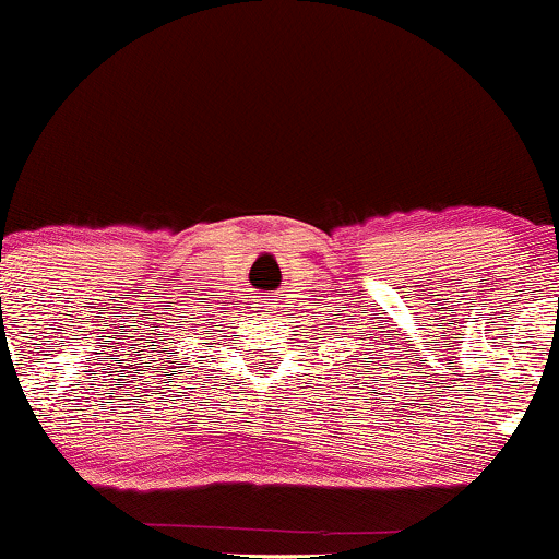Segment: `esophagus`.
Masks as SVG:
<instances>
[{
    "label": "esophagus",
    "mask_w": 559,
    "mask_h": 559,
    "mask_svg": "<svg viewBox=\"0 0 559 559\" xmlns=\"http://www.w3.org/2000/svg\"><path fill=\"white\" fill-rule=\"evenodd\" d=\"M260 307H262V309H271V307H273V301H262Z\"/></svg>",
    "instance_id": "1"
}]
</instances>
